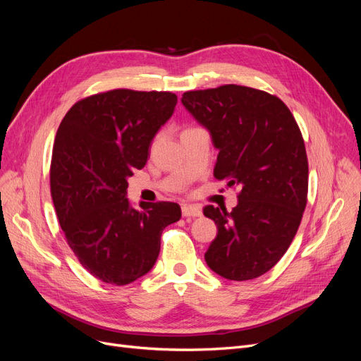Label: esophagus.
<instances>
[{
  "mask_svg": "<svg viewBox=\"0 0 361 361\" xmlns=\"http://www.w3.org/2000/svg\"><path fill=\"white\" fill-rule=\"evenodd\" d=\"M182 215L185 218L190 216H200L202 215V207L195 204H183L182 206Z\"/></svg>",
  "mask_w": 361,
  "mask_h": 361,
  "instance_id": "34e87169",
  "label": "esophagus"
}]
</instances>
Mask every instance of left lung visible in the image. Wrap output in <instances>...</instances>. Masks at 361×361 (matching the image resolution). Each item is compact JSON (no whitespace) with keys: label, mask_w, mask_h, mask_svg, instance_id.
I'll return each mask as SVG.
<instances>
[{"label":"left lung","mask_w":361,"mask_h":361,"mask_svg":"<svg viewBox=\"0 0 361 361\" xmlns=\"http://www.w3.org/2000/svg\"><path fill=\"white\" fill-rule=\"evenodd\" d=\"M182 104L209 130L218 150L214 176L241 188L231 212L212 204L203 209L218 228L206 264L227 280L256 279L286 253L307 203L301 130L277 96L251 87L185 92Z\"/></svg>","instance_id":"obj_1"}]
</instances>
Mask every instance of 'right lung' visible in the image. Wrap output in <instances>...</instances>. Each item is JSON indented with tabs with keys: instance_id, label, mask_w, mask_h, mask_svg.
Returning a JSON list of instances; mask_svg holds the SVG:
<instances>
[{
	"instance_id": "right-lung-1",
	"label": "right lung",
	"mask_w": 361,
	"mask_h": 361,
	"mask_svg": "<svg viewBox=\"0 0 361 361\" xmlns=\"http://www.w3.org/2000/svg\"><path fill=\"white\" fill-rule=\"evenodd\" d=\"M170 92L118 89L76 102L59 126L51 195L66 241L92 276L123 286L154 268L161 233L180 220L171 202L126 197L128 178L143 169L152 140L173 116Z\"/></svg>"
}]
</instances>
